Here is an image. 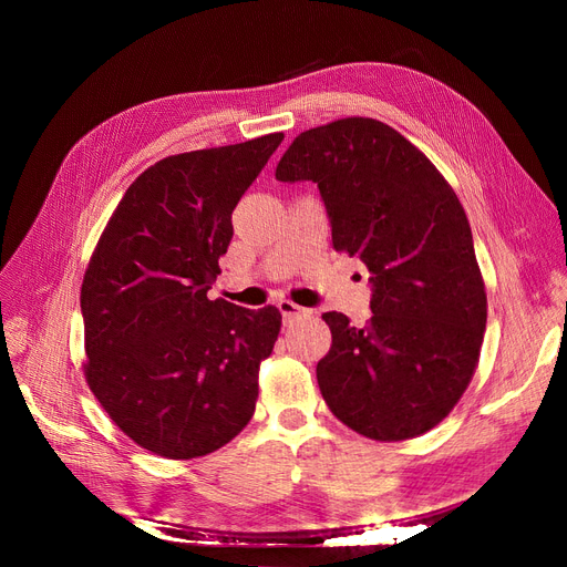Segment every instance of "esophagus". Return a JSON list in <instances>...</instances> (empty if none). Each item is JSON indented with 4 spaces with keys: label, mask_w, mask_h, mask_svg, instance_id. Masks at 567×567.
Returning a JSON list of instances; mask_svg holds the SVG:
<instances>
[{
    "label": "esophagus",
    "mask_w": 567,
    "mask_h": 567,
    "mask_svg": "<svg viewBox=\"0 0 567 567\" xmlns=\"http://www.w3.org/2000/svg\"><path fill=\"white\" fill-rule=\"evenodd\" d=\"M277 307H279V312H281V317H284V323H290V321L298 319V317L305 312L300 305L290 302V300H279Z\"/></svg>",
    "instance_id": "esophagus-1"
}]
</instances>
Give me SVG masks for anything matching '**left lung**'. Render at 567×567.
Here are the masks:
<instances>
[{
	"instance_id": "8db88e82",
	"label": "left lung",
	"mask_w": 567,
	"mask_h": 567,
	"mask_svg": "<svg viewBox=\"0 0 567 567\" xmlns=\"http://www.w3.org/2000/svg\"><path fill=\"white\" fill-rule=\"evenodd\" d=\"M277 179H310L331 219L333 248L371 274V321L321 319L331 350L317 381L338 421L379 442L435 427L466 392L483 348L487 293L466 210L414 144L373 117L300 132Z\"/></svg>"
}]
</instances>
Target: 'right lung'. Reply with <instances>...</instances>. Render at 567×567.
<instances>
[{
    "label": "right lung",
    "instance_id": "1",
    "mask_svg": "<svg viewBox=\"0 0 567 567\" xmlns=\"http://www.w3.org/2000/svg\"><path fill=\"white\" fill-rule=\"evenodd\" d=\"M284 142L167 156L120 198L84 271V379L111 421L156 456L217 452L255 414L257 373L281 331L274 305L210 300L231 213Z\"/></svg>",
    "mask_w": 567,
    "mask_h": 567
}]
</instances>
